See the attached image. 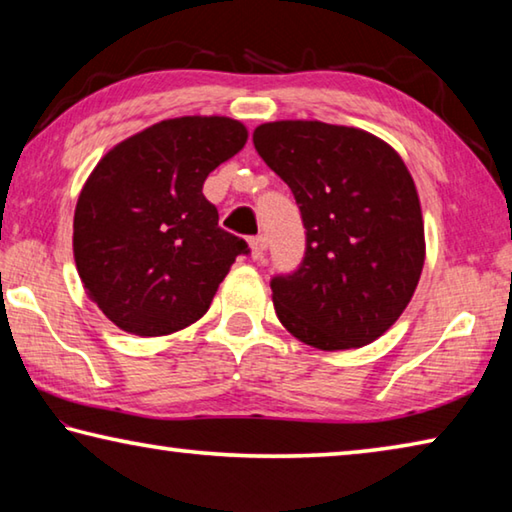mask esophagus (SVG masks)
<instances>
[{
  "instance_id": "34e87169",
  "label": "esophagus",
  "mask_w": 512,
  "mask_h": 512,
  "mask_svg": "<svg viewBox=\"0 0 512 512\" xmlns=\"http://www.w3.org/2000/svg\"><path fill=\"white\" fill-rule=\"evenodd\" d=\"M266 253V237H253L250 239V257L259 262Z\"/></svg>"
}]
</instances>
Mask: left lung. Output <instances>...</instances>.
I'll return each instance as SVG.
<instances>
[{"label":"left lung","instance_id":"obj_1","mask_svg":"<svg viewBox=\"0 0 512 512\" xmlns=\"http://www.w3.org/2000/svg\"><path fill=\"white\" fill-rule=\"evenodd\" d=\"M253 144L296 198L305 257L271 280L275 314L318 350L368 345L409 305L424 264L418 192L391 146L359 128L273 121Z\"/></svg>","mask_w":512,"mask_h":512}]
</instances>
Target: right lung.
<instances>
[{
    "label": "right lung",
    "mask_w": 512,
    "mask_h": 512,
    "mask_svg": "<svg viewBox=\"0 0 512 512\" xmlns=\"http://www.w3.org/2000/svg\"><path fill=\"white\" fill-rule=\"evenodd\" d=\"M246 140L228 117L167 119L92 171L74 212V259L88 296L124 332L164 336L196 323L250 253L203 196L210 171Z\"/></svg>",
    "instance_id": "right-lung-1"
}]
</instances>
